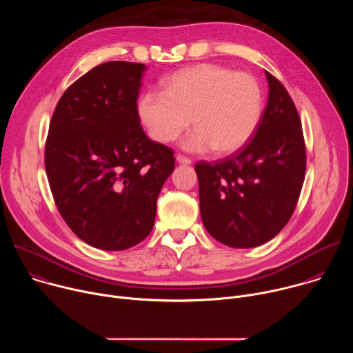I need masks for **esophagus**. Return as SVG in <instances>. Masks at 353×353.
Segmentation results:
<instances>
[{
	"label": "esophagus",
	"mask_w": 353,
	"mask_h": 353,
	"mask_svg": "<svg viewBox=\"0 0 353 353\" xmlns=\"http://www.w3.org/2000/svg\"><path fill=\"white\" fill-rule=\"evenodd\" d=\"M176 161H177L179 163H181V165H191V159H190V158H185V157H183V155H177V157H176Z\"/></svg>",
	"instance_id": "1"
}]
</instances>
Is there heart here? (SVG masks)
<instances>
[{"instance_id":"heart-1","label":"heart","mask_w":353,"mask_h":353,"mask_svg":"<svg viewBox=\"0 0 353 353\" xmlns=\"http://www.w3.org/2000/svg\"><path fill=\"white\" fill-rule=\"evenodd\" d=\"M263 105L256 77L218 64H196L169 75L163 92H143L137 112L149 135L161 143L174 141L192 121L195 128L181 141L183 149H216L229 155L253 138Z\"/></svg>"}]
</instances>
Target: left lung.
Returning a JSON list of instances; mask_svg holds the SVG:
<instances>
[{
    "label": "left lung",
    "instance_id": "1",
    "mask_svg": "<svg viewBox=\"0 0 353 353\" xmlns=\"http://www.w3.org/2000/svg\"><path fill=\"white\" fill-rule=\"evenodd\" d=\"M268 102L259 128L233 155L198 162L201 219L229 247H257L289 222L305 181L306 146L300 117L283 85L265 71Z\"/></svg>",
    "mask_w": 353,
    "mask_h": 353
}]
</instances>
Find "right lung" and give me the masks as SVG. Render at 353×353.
Instances as JSON below:
<instances>
[{
  "label": "right lung",
  "mask_w": 353,
  "mask_h": 353,
  "mask_svg": "<svg viewBox=\"0 0 353 353\" xmlns=\"http://www.w3.org/2000/svg\"><path fill=\"white\" fill-rule=\"evenodd\" d=\"M143 64L109 61L75 81L50 121L44 165L56 205L92 247L120 251L154 228L174 169L173 149L149 139L137 112Z\"/></svg>",
  "instance_id": "right-lung-1"
}]
</instances>
